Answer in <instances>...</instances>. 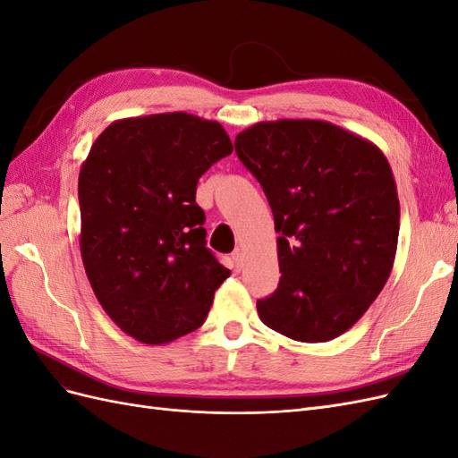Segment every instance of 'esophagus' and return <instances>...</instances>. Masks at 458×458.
Here are the masks:
<instances>
[{
    "mask_svg": "<svg viewBox=\"0 0 458 458\" xmlns=\"http://www.w3.org/2000/svg\"><path fill=\"white\" fill-rule=\"evenodd\" d=\"M231 258H233V263H234V269L241 271V269H242V258H244L241 248H237V250H234V252L231 254Z\"/></svg>",
    "mask_w": 458,
    "mask_h": 458,
    "instance_id": "obj_1",
    "label": "esophagus"
}]
</instances>
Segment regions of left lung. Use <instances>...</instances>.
<instances>
[{
	"label": "left lung",
	"mask_w": 458,
	"mask_h": 458,
	"mask_svg": "<svg viewBox=\"0 0 458 458\" xmlns=\"http://www.w3.org/2000/svg\"><path fill=\"white\" fill-rule=\"evenodd\" d=\"M275 217L281 281L258 300L269 328L328 342L352 328L392 273L397 187L384 152L325 120L258 122L234 140Z\"/></svg>",
	"instance_id": "1"
}]
</instances>
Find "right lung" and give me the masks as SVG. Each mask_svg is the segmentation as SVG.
I'll list each match as a JSON object with an SVG mask.
<instances>
[{
    "label": "right lung",
    "instance_id": "1",
    "mask_svg": "<svg viewBox=\"0 0 458 458\" xmlns=\"http://www.w3.org/2000/svg\"><path fill=\"white\" fill-rule=\"evenodd\" d=\"M219 122L187 113L123 118L78 177L80 252L106 315L148 345L197 330L231 271L206 248L197 183L231 155Z\"/></svg>",
    "mask_w": 458,
    "mask_h": 458
}]
</instances>
